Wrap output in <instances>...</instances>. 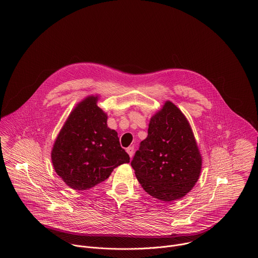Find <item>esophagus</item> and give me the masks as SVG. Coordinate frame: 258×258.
Here are the masks:
<instances>
[{"label":"esophagus","mask_w":258,"mask_h":258,"mask_svg":"<svg viewBox=\"0 0 258 258\" xmlns=\"http://www.w3.org/2000/svg\"><path fill=\"white\" fill-rule=\"evenodd\" d=\"M134 151H135V148H134V147H128V148H126V152H127V154L130 155L131 158L134 156Z\"/></svg>","instance_id":"1"}]
</instances>
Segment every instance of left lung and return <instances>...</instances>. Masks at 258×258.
I'll use <instances>...</instances> for the list:
<instances>
[{
  "instance_id": "left-lung-1",
  "label": "left lung",
  "mask_w": 258,
  "mask_h": 258,
  "mask_svg": "<svg viewBox=\"0 0 258 258\" xmlns=\"http://www.w3.org/2000/svg\"><path fill=\"white\" fill-rule=\"evenodd\" d=\"M131 164L142 187L162 202L179 200L196 185L202 156L186 117L171 101L152 116Z\"/></svg>"
}]
</instances>
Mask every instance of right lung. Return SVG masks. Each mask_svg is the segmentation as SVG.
<instances>
[{"label":"right lung","instance_id":"add662e5","mask_svg":"<svg viewBox=\"0 0 258 258\" xmlns=\"http://www.w3.org/2000/svg\"><path fill=\"white\" fill-rule=\"evenodd\" d=\"M89 96L77 104L61 127L51 151L56 174L73 189L86 190L109 177L114 168L128 163L117 133L107 126V114Z\"/></svg>","mask_w":258,"mask_h":258}]
</instances>
